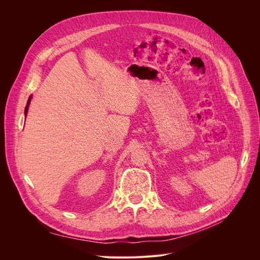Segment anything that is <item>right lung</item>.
I'll return each instance as SVG.
<instances>
[{
  "instance_id": "1",
  "label": "right lung",
  "mask_w": 260,
  "mask_h": 260,
  "mask_svg": "<svg viewBox=\"0 0 260 260\" xmlns=\"http://www.w3.org/2000/svg\"><path fill=\"white\" fill-rule=\"evenodd\" d=\"M30 100H31V95H30V97H29L28 101H27V105H26V107H25V117H26V115H27V111H28V106H29Z\"/></svg>"
}]
</instances>
